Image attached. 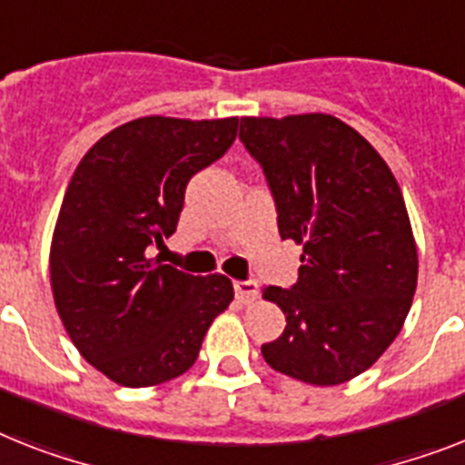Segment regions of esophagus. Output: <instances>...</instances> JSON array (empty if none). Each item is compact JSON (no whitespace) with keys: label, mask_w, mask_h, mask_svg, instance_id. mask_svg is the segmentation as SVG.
I'll return each instance as SVG.
<instances>
[{"label":"esophagus","mask_w":465,"mask_h":465,"mask_svg":"<svg viewBox=\"0 0 465 465\" xmlns=\"http://www.w3.org/2000/svg\"><path fill=\"white\" fill-rule=\"evenodd\" d=\"M235 294L242 304H254L256 294H259V285H256L254 280H237Z\"/></svg>","instance_id":"1"}]
</instances>
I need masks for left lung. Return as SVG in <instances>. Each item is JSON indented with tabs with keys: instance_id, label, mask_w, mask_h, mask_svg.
Returning a JSON list of instances; mask_svg holds the SVG:
<instances>
[{
	"instance_id": "left-lung-1",
	"label": "left lung",
	"mask_w": 465,
	"mask_h": 465,
	"mask_svg": "<svg viewBox=\"0 0 465 465\" xmlns=\"http://www.w3.org/2000/svg\"><path fill=\"white\" fill-rule=\"evenodd\" d=\"M240 140L273 190L280 237L304 249L292 290L263 287L287 325L261 354L306 385H342L385 354L416 292V237L397 178L330 114L244 116Z\"/></svg>"
}]
</instances>
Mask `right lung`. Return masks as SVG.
<instances>
[{"label": "right lung", "mask_w": 465, "mask_h": 465, "mask_svg": "<svg viewBox=\"0 0 465 465\" xmlns=\"http://www.w3.org/2000/svg\"><path fill=\"white\" fill-rule=\"evenodd\" d=\"M240 118L144 116L94 142L73 173L49 247L54 304L71 342L116 385L187 373L230 306L225 275L149 259L175 232L185 187L228 152Z\"/></svg>", "instance_id": "right-lung-1"}]
</instances>
